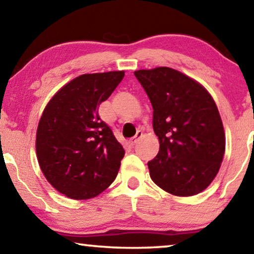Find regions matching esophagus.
<instances>
[{
	"instance_id": "esophagus-1",
	"label": "esophagus",
	"mask_w": 254,
	"mask_h": 254,
	"mask_svg": "<svg viewBox=\"0 0 254 254\" xmlns=\"http://www.w3.org/2000/svg\"><path fill=\"white\" fill-rule=\"evenodd\" d=\"M141 136H142V132L141 131H138V132H136V134L133 136V138H132L130 141H128V144H130L131 147H133L134 144L138 142V140L141 139Z\"/></svg>"
}]
</instances>
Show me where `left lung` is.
I'll return each instance as SVG.
<instances>
[{"mask_svg": "<svg viewBox=\"0 0 254 254\" xmlns=\"http://www.w3.org/2000/svg\"><path fill=\"white\" fill-rule=\"evenodd\" d=\"M152 105L159 151L148 162L150 178L171 194L203 191L220 168L225 133L218 108L195 80L166 66L134 72Z\"/></svg>", "mask_w": 254, "mask_h": 254, "instance_id": "obj_1", "label": "left lung"}]
</instances>
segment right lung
Instances as JSON below:
<instances>
[{
	"label": "right lung",
	"mask_w": 254,
	"mask_h": 254,
	"mask_svg": "<svg viewBox=\"0 0 254 254\" xmlns=\"http://www.w3.org/2000/svg\"><path fill=\"white\" fill-rule=\"evenodd\" d=\"M123 78L124 71L76 76L43 112L36 135L40 170L67 198H94L118 175L126 151L100 120L98 106Z\"/></svg>",
	"instance_id": "obj_1"
}]
</instances>
